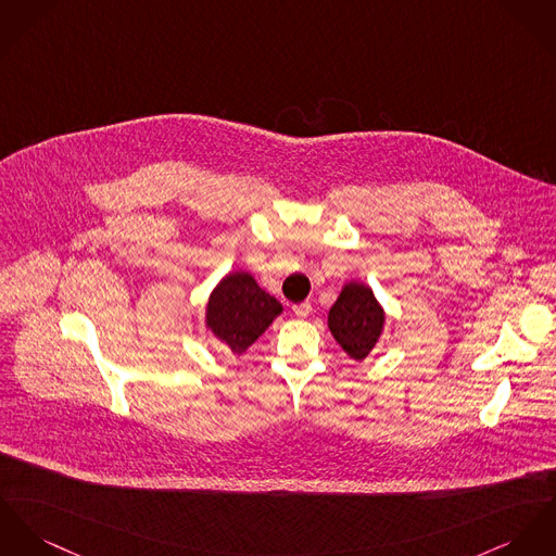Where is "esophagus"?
Masks as SVG:
<instances>
[{
    "label": "esophagus",
    "mask_w": 556,
    "mask_h": 556,
    "mask_svg": "<svg viewBox=\"0 0 556 556\" xmlns=\"http://www.w3.org/2000/svg\"><path fill=\"white\" fill-rule=\"evenodd\" d=\"M292 308H294V315H296V317H300V319L308 317V315H311V311H313L311 302H300V304H294Z\"/></svg>",
    "instance_id": "34e87169"
}]
</instances>
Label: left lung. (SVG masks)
I'll return each mask as SVG.
<instances>
[{"instance_id":"8db88e82","label":"left lung","mask_w":556,"mask_h":556,"mask_svg":"<svg viewBox=\"0 0 556 556\" xmlns=\"http://www.w3.org/2000/svg\"><path fill=\"white\" fill-rule=\"evenodd\" d=\"M384 311L372 290L364 283H344L337 302L328 313V328L342 351L362 362L379 342L383 332Z\"/></svg>"}]
</instances>
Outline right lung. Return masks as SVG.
Returning <instances> with one entry per match:
<instances>
[{
    "mask_svg": "<svg viewBox=\"0 0 556 556\" xmlns=\"http://www.w3.org/2000/svg\"><path fill=\"white\" fill-rule=\"evenodd\" d=\"M281 311V302L266 294L250 273L237 270L215 286L207 302L205 324L232 353L241 355Z\"/></svg>",
    "mask_w": 556,
    "mask_h": 556,
    "instance_id": "right-lung-1",
    "label": "right lung"
}]
</instances>
